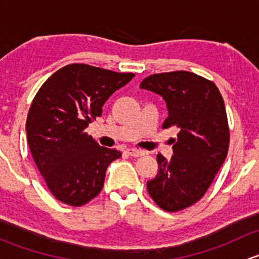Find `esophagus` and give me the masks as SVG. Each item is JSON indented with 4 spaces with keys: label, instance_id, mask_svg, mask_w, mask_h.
Returning a JSON list of instances; mask_svg holds the SVG:
<instances>
[{
    "label": "esophagus",
    "instance_id": "obj_1",
    "mask_svg": "<svg viewBox=\"0 0 259 259\" xmlns=\"http://www.w3.org/2000/svg\"><path fill=\"white\" fill-rule=\"evenodd\" d=\"M126 153L129 154L130 156H142V155H144L145 151L140 150V149H127Z\"/></svg>",
    "mask_w": 259,
    "mask_h": 259
}]
</instances>
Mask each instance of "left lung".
Here are the masks:
<instances>
[{"mask_svg":"<svg viewBox=\"0 0 259 259\" xmlns=\"http://www.w3.org/2000/svg\"><path fill=\"white\" fill-rule=\"evenodd\" d=\"M140 88L165 100L169 115L161 127L179 129L173 156L156 155L158 174L146 188L163 210L185 209L202 199L227 158L229 126L223 98L213 81L189 71L150 75Z\"/></svg>","mask_w":259,"mask_h":259,"instance_id":"8db88e82","label":"left lung"}]
</instances>
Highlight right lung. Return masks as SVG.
<instances>
[{"label": "right lung", "instance_id": "1", "mask_svg": "<svg viewBox=\"0 0 259 259\" xmlns=\"http://www.w3.org/2000/svg\"><path fill=\"white\" fill-rule=\"evenodd\" d=\"M134 76L70 64L38 89L28 110L26 134L36 166L57 200L80 207L101 192L106 168L121 153L100 146L85 129L101 116L105 101Z\"/></svg>", "mask_w": 259, "mask_h": 259}]
</instances>
